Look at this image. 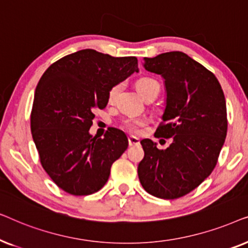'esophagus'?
Masks as SVG:
<instances>
[{"label": "esophagus", "instance_id": "obj_1", "mask_svg": "<svg viewBox=\"0 0 248 248\" xmlns=\"http://www.w3.org/2000/svg\"><path fill=\"white\" fill-rule=\"evenodd\" d=\"M140 143V140L137 137H133V135H131V137H128V144H130V147H133V145H139Z\"/></svg>", "mask_w": 248, "mask_h": 248}]
</instances>
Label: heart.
Listing matches in <instances>:
<instances>
[{
	"label": "heart",
	"mask_w": 248,
	"mask_h": 248,
	"mask_svg": "<svg viewBox=\"0 0 248 248\" xmlns=\"http://www.w3.org/2000/svg\"><path fill=\"white\" fill-rule=\"evenodd\" d=\"M121 86L117 84V86H114L108 93V100L109 103H113V101L116 99L118 93H120ZM137 89L142 97L144 96L148 91H150L152 89H158L159 90V83L157 81L151 79V78H142L137 82ZM147 123V120L144 118H128L124 122L125 127L127 128L130 132H137L139 128L143 126V125Z\"/></svg>",
	"instance_id": "obj_1"
}]
</instances>
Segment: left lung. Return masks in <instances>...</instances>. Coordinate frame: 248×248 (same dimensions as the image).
<instances>
[{
	"label": "left lung",
	"mask_w": 248,
	"mask_h": 248,
	"mask_svg": "<svg viewBox=\"0 0 248 248\" xmlns=\"http://www.w3.org/2000/svg\"><path fill=\"white\" fill-rule=\"evenodd\" d=\"M142 65L164 80L165 109L155 137L170 138L171 143L159 150L150 139L141 141L139 179L151 195L177 199L215 168L227 135L225 94L215 74L183 52L145 57Z\"/></svg>",
	"instance_id": "obj_1"
}]
</instances>
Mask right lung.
<instances>
[{
    "label": "right lung",
    "instance_id": "right-lung-1",
    "mask_svg": "<svg viewBox=\"0 0 248 248\" xmlns=\"http://www.w3.org/2000/svg\"><path fill=\"white\" fill-rule=\"evenodd\" d=\"M134 72V56L113 57L81 49L52 64L40 78L31 111V134L43 168L72 195H89L106 184L110 167L128 147L123 131L111 127L93 137V110L108 93Z\"/></svg>",
    "mask_w": 248,
    "mask_h": 248
}]
</instances>
